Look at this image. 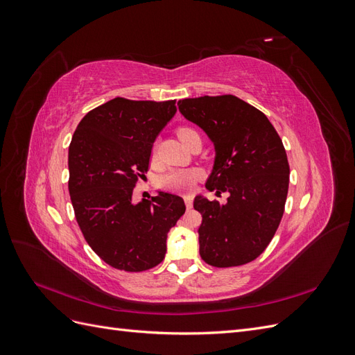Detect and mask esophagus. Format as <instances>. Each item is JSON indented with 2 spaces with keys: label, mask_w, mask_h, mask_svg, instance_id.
<instances>
[{
  "label": "esophagus",
  "mask_w": 355,
  "mask_h": 355,
  "mask_svg": "<svg viewBox=\"0 0 355 355\" xmlns=\"http://www.w3.org/2000/svg\"><path fill=\"white\" fill-rule=\"evenodd\" d=\"M184 200H185L187 207H188V209H191V207H192V201H194V197H192V196H185V197H184Z\"/></svg>",
  "instance_id": "1"
}]
</instances>
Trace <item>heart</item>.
I'll return each mask as SVG.
<instances>
[{
  "label": "heart",
  "mask_w": 355,
  "mask_h": 355,
  "mask_svg": "<svg viewBox=\"0 0 355 355\" xmlns=\"http://www.w3.org/2000/svg\"><path fill=\"white\" fill-rule=\"evenodd\" d=\"M197 133L194 128L191 127H180L178 130V136L182 142L188 135ZM200 178V171L198 170H192V168H178V170H171L168 173H166L163 178H161V187L171 191H178V192H185L189 191L197 179Z\"/></svg>",
  "instance_id": "heart-1"
}]
</instances>
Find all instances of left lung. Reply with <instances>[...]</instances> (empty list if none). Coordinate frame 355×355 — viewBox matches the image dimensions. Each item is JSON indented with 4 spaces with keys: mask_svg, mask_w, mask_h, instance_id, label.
<instances>
[{
    "mask_svg": "<svg viewBox=\"0 0 355 355\" xmlns=\"http://www.w3.org/2000/svg\"><path fill=\"white\" fill-rule=\"evenodd\" d=\"M178 106L214 145L206 188L230 194L225 204L194 200L202 216L201 259L218 268L249 263L271 243L284 213L290 168L282 139L263 112L237 96H201Z\"/></svg>",
    "mask_w": 355,
    "mask_h": 355,
    "instance_id": "8db88e82",
    "label": "left lung"
}]
</instances>
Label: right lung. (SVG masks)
Returning a JSON list of instances; mask_svg holds the SVG:
<instances>
[{"mask_svg":"<svg viewBox=\"0 0 355 355\" xmlns=\"http://www.w3.org/2000/svg\"><path fill=\"white\" fill-rule=\"evenodd\" d=\"M176 101L115 98L80 121L69 145V196L85 241L116 270L141 272L163 262L167 232L185 202L179 196L133 202L157 136L176 114Z\"/></svg>","mask_w":355,"mask_h":355,"instance_id":"right-lung-1","label":"right lung"}]
</instances>
